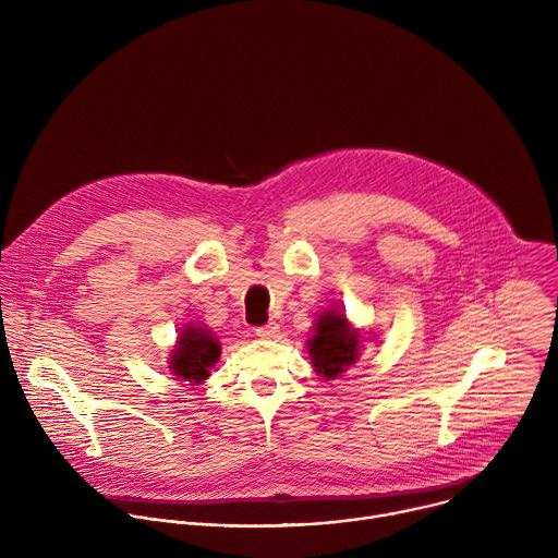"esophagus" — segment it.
I'll return each instance as SVG.
<instances>
[{"instance_id": "34e87169", "label": "esophagus", "mask_w": 558, "mask_h": 558, "mask_svg": "<svg viewBox=\"0 0 558 558\" xmlns=\"http://www.w3.org/2000/svg\"><path fill=\"white\" fill-rule=\"evenodd\" d=\"M256 336L258 338H265V340H274V338H280V327L276 323H267L263 327L256 329Z\"/></svg>"}]
</instances>
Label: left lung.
Listing matches in <instances>:
<instances>
[{"instance_id": "obj_1", "label": "left lung", "mask_w": 558, "mask_h": 558, "mask_svg": "<svg viewBox=\"0 0 558 558\" xmlns=\"http://www.w3.org/2000/svg\"><path fill=\"white\" fill-rule=\"evenodd\" d=\"M306 351L313 371L325 379L342 377L362 353V329H355L344 311L327 308L313 323Z\"/></svg>"}]
</instances>
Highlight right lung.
<instances>
[{"instance_id":"obj_1","label":"right lung","mask_w":558,"mask_h":558,"mask_svg":"<svg viewBox=\"0 0 558 558\" xmlns=\"http://www.w3.org/2000/svg\"><path fill=\"white\" fill-rule=\"evenodd\" d=\"M220 357V340L211 333V329L190 323L179 331L177 344L170 351L168 368L179 381H190V386H198L209 377V368Z\"/></svg>"}]
</instances>
